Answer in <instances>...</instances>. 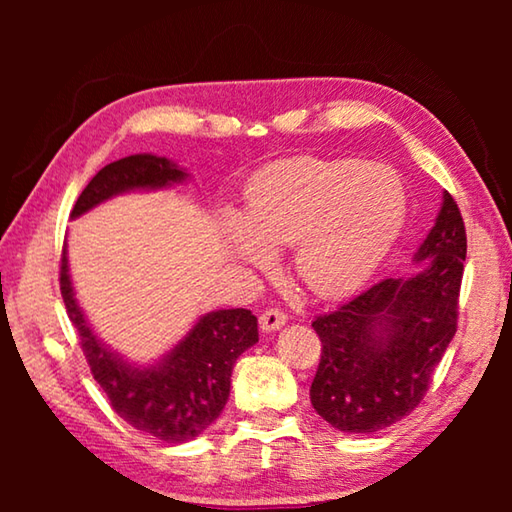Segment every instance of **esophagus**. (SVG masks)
<instances>
[{"label": "esophagus", "instance_id": "esophagus-1", "mask_svg": "<svg viewBox=\"0 0 512 512\" xmlns=\"http://www.w3.org/2000/svg\"><path fill=\"white\" fill-rule=\"evenodd\" d=\"M287 314L280 309H266L262 316H259V327L264 329V332H275V329H280L287 325Z\"/></svg>", "mask_w": 512, "mask_h": 512}]
</instances>
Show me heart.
<instances>
[{"label": "heart", "mask_w": 512, "mask_h": 512, "mask_svg": "<svg viewBox=\"0 0 512 512\" xmlns=\"http://www.w3.org/2000/svg\"><path fill=\"white\" fill-rule=\"evenodd\" d=\"M406 196L400 178L359 160L289 158L268 164L246 189V216L225 214L232 255L271 268L293 246V271L318 298L361 289L400 235Z\"/></svg>", "instance_id": "b5f03b06"}]
</instances>
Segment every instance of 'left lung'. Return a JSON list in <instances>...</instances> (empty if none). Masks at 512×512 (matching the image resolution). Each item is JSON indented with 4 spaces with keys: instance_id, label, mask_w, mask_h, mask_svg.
I'll use <instances>...</instances> for the list:
<instances>
[{
    "instance_id": "obj_1",
    "label": "left lung",
    "mask_w": 512,
    "mask_h": 512,
    "mask_svg": "<svg viewBox=\"0 0 512 512\" xmlns=\"http://www.w3.org/2000/svg\"><path fill=\"white\" fill-rule=\"evenodd\" d=\"M467 237L461 210L443 194L436 223L409 277H388L318 316L323 352L311 381L320 418L345 433H375L409 415L456 334Z\"/></svg>"
}]
</instances>
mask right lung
Segmentation results:
<instances>
[{
    "mask_svg": "<svg viewBox=\"0 0 512 512\" xmlns=\"http://www.w3.org/2000/svg\"><path fill=\"white\" fill-rule=\"evenodd\" d=\"M189 173L169 158L137 153L110 162L83 189L72 219L128 192H151L185 183ZM60 293L79 332L85 359L110 406L137 431L171 445L189 443L219 418L230 397L237 359L259 341L257 318L248 309H219L201 316L173 348L149 366L128 363L103 343L76 300L67 264L60 259Z\"/></svg>",
    "mask_w": 512,
    "mask_h": 512,
    "instance_id": "1",
    "label": "right lung"
}]
</instances>
